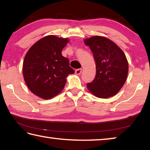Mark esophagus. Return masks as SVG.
<instances>
[{"instance_id": "obj_1", "label": "esophagus", "mask_w": 150, "mask_h": 150, "mask_svg": "<svg viewBox=\"0 0 150 150\" xmlns=\"http://www.w3.org/2000/svg\"><path fill=\"white\" fill-rule=\"evenodd\" d=\"M81 72H82V69H81V68L80 69H77L75 70V74L77 75H80Z\"/></svg>"}]
</instances>
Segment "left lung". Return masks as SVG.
<instances>
[{
	"label": "left lung",
	"mask_w": 150,
	"mask_h": 150,
	"mask_svg": "<svg viewBox=\"0 0 150 150\" xmlns=\"http://www.w3.org/2000/svg\"><path fill=\"white\" fill-rule=\"evenodd\" d=\"M90 47L96 63V75L87 84L90 92L98 98H106L117 94L126 80L128 63L120 47L110 40L103 36L85 40Z\"/></svg>",
	"instance_id": "1"
}]
</instances>
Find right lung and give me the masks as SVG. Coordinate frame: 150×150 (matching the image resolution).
Segmentation results:
<instances>
[{
    "label": "right lung",
    "mask_w": 150,
    "mask_h": 150,
    "mask_svg": "<svg viewBox=\"0 0 150 150\" xmlns=\"http://www.w3.org/2000/svg\"><path fill=\"white\" fill-rule=\"evenodd\" d=\"M69 40L50 35L32 45L25 55L24 79L31 92L44 99L58 95L66 83V77L75 73L69 61L62 54Z\"/></svg>",
    "instance_id": "right-lung-1"
}]
</instances>
